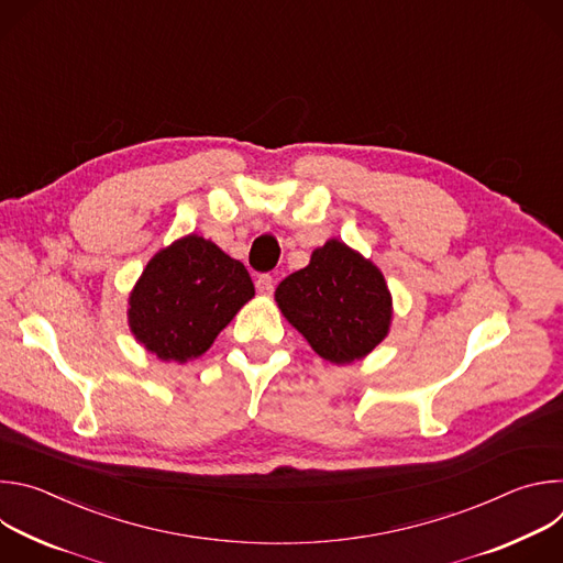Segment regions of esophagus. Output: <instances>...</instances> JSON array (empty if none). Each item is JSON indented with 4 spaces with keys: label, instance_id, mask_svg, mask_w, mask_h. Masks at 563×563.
Returning a JSON list of instances; mask_svg holds the SVG:
<instances>
[{
    "label": "esophagus",
    "instance_id": "esophagus-1",
    "mask_svg": "<svg viewBox=\"0 0 563 563\" xmlns=\"http://www.w3.org/2000/svg\"><path fill=\"white\" fill-rule=\"evenodd\" d=\"M256 287H258V291H261V294L269 296V294H274L276 280H274V276H269V274H263V276H258V280H256Z\"/></svg>",
    "mask_w": 563,
    "mask_h": 563
}]
</instances>
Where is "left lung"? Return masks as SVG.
Instances as JSON below:
<instances>
[{"instance_id":"obj_1","label":"left lung","mask_w":563,"mask_h":563,"mask_svg":"<svg viewBox=\"0 0 563 563\" xmlns=\"http://www.w3.org/2000/svg\"><path fill=\"white\" fill-rule=\"evenodd\" d=\"M274 298L289 325L334 365L365 358L389 334L394 309L383 272L339 238L316 247Z\"/></svg>"}]
</instances>
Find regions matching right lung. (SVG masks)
<instances>
[{
  "instance_id": "add662e5",
  "label": "right lung",
  "mask_w": 563,
  "mask_h": 563,
  "mask_svg": "<svg viewBox=\"0 0 563 563\" xmlns=\"http://www.w3.org/2000/svg\"><path fill=\"white\" fill-rule=\"evenodd\" d=\"M254 294L243 263L189 233L146 263L129 294V330L159 361L187 363L213 345Z\"/></svg>"
}]
</instances>
